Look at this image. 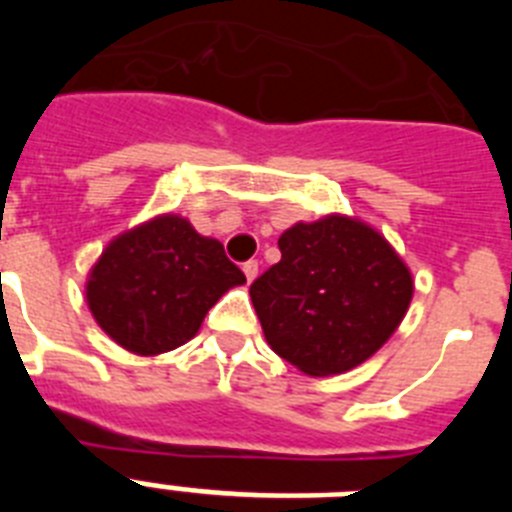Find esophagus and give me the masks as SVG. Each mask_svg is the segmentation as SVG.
<instances>
[{"instance_id": "34e87169", "label": "esophagus", "mask_w": 512, "mask_h": 512, "mask_svg": "<svg viewBox=\"0 0 512 512\" xmlns=\"http://www.w3.org/2000/svg\"><path fill=\"white\" fill-rule=\"evenodd\" d=\"M243 274H246L248 282H253V279H256V274H259V261L256 259L246 261V264H243Z\"/></svg>"}]
</instances>
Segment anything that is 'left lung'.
<instances>
[{
  "label": "left lung",
  "mask_w": 512,
  "mask_h": 512,
  "mask_svg": "<svg viewBox=\"0 0 512 512\" xmlns=\"http://www.w3.org/2000/svg\"><path fill=\"white\" fill-rule=\"evenodd\" d=\"M282 261L251 284L269 346L310 377L359 366L392 336L413 300V277L369 225L328 215L279 238Z\"/></svg>",
  "instance_id": "8db88e82"
}]
</instances>
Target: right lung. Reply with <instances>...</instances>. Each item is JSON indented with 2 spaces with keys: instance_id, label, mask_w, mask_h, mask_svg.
Here are the masks:
<instances>
[{
  "instance_id": "right-lung-1",
  "label": "right lung",
  "mask_w": 512,
  "mask_h": 512,
  "mask_svg": "<svg viewBox=\"0 0 512 512\" xmlns=\"http://www.w3.org/2000/svg\"><path fill=\"white\" fill-rule=\"evenodd\" d=\"M246 282L220 241L179 215H161L104 248L87 282L99 328L133 354L182 346L230 287Z\"/></svg>"
}]
</instances>
